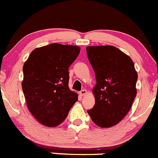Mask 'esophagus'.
<instances>
[{
  "instance_id": "1",
  "label": "esophagus",
  "mask_w": 158,
  "mask_h": 158,
  "mask_svg": "<svg viewBox=\"0 0 158 158\" xmlns=\"http://www.w3.org/2000/svg\"><path fill=\"white\" fill-rule=\"evenodd\" d=\"M87 91L85 90V89H84V90H81V91H80L79 92V94L81 96H84V95H85L86 94H87Z\"/></svg>"
}]
</instances>
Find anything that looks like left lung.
I'll use <instances>...</instances> for the list:
<instances>
[{"label":"left lung","mask_w":158,"mask_h":158,"mask_svg":"<svg viewBox=\"0 0 158 158\" xmlns=\"http://www.w3.org/2000/svg\"><path fill=\"white\" fill-rule=\"evenodd\" d=\"M87 53L97 81L93 89L95 105L87 113L97 126L112 127L131 109L138 74L131 58L116 47L88 46Z\"/></svg>","instance_id":"8db88e82"}]
</instances>
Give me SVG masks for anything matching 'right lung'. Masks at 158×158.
I'll use <instances>...</instances> for the list:
<instances>
[{
	"label": "right lung",
	"instance_id": "add662e5",
	"mask_svg": "<svg viewBox=\"0 0 158 158\" xmlns=\"http://www.w3.org/2000/svg\"><path fill=\"white\" fill-rule=\"evenodd\" d=\"M80 51L76 45L52 43L34 49L24 63L22 89L27 107L43 126L61 124L77 101V94L68 87V68Z\"/></svg>",
	"mask_w": 158,
	"mask_h": 158
}]
</instances>
